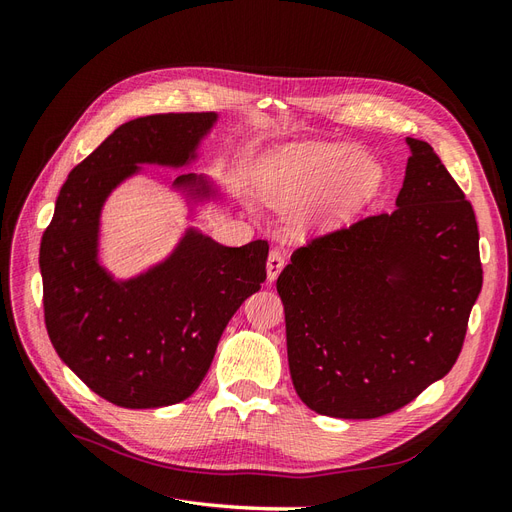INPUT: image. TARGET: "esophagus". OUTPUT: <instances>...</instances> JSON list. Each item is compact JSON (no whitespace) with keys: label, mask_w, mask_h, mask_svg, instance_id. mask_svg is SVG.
<instances>
[{"label":"esophagus","mask_w":512,"mask_h":512,"mask_svg":"<svg viewBox=\"0 0 512 512\" xmlns=\"http://www.w3.org/2000/svg\"><path fill=\"white\" fill-rule=\"evenodd\" d=\"M284 262H286V258H284L282 252L273 250V252L269 254V258H267V280H269V282H275V280H277V275H280L282 269H284Z\"/></svg>","instance_id":"esophagus-1"}]
</instances>
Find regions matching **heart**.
Segmentation results:
<instances>
[{"mask_svg":"<svg viewBox=\"0 0 512 512\" xmlns=\"http://www.w3.org/2000/svg\"><path fill=\"white\" fill-rule=\"evenodd\" d=\"M382 166L344 143H290L273 149L258 168V190L273 209H298L297 235L333 230L359 215L382 188Z\"/></svg>","mask_w":512,"mask_h":512,"instance_id":"b5f03b06","label":"heart"}]
</instances>
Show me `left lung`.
<instances>
[{
    "instance_id": "1",
    "label": "left lung",
    "mask_w": 512,
    "mask_h": 512,
    "mask_svg": "<svg viewBox=\"0 0 512 512\" xmlns=\"http://www.w3.org/2000/svg\"><path fill=\"white\" fill-rule=\"evenodd\" d=\"M393 213L316 239L277 277L294 391L324 416L399 410L455 365L483 288L472 205L425 141Z\"/></svg>"
}]
</instances>
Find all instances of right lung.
<instances>
[{
  "label": "right lung",
  "mask_w": 512,
  "mask_h": 512,
  "mask_svg": "<svg viewBox=\"0 0 512 512\" xmlns=\"http://www.w3.org/2000/svg\"><path fill=\"white\" fill-rule=\"evenodd\" d=\"M218 113L138 117L72 168L40 243L44 320L51 344L91 391L121 408H162L188 399L241 303L267 277V241L222 245L188 226L162 260L130 277L102 262L106 200L147 168L190 170ZM160 179V177H158ZM168 183L194 222L220 200L205 173Z\"/></svg>",
  "instance_id": "1"
}]
</instances>
